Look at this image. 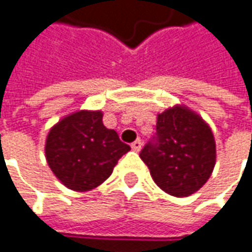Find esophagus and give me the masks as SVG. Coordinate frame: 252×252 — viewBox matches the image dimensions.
Wrapping results in <instances>:
<instances>
[{"instance_id": "1", "label": "esophagus", "mask_w": 252, "mask_h": 252, "mask_svg": "<svg viewBox=\"0 0 252 252\" xmlns=\"http://www.w3.org/2000/svg\"><path fill=\"white\" fill-rule=\"evenodd\" d=\"M141 147H142V141L141 140H135L132 144H131V148H132L134 151H137V153L140 151Z\"/></svg>"}]
</instances>
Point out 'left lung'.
Returning a JSON list of instances; mask_svg holds the SVG:
<instances>
[{"instance_id":"left-lung-1","label":"left lung","mask_w":252,"mask_h":252,"mask_svg":"<svg viewBox=\"0 0 252 252\" xmlns=\"http://www.w3.org/2000/svg\"><path fill=\"white\" fill-rule=\"evenodd\" d=\"M151 177L174 197L197 192L215 165V140L210 126L197 112L175 105L157 117L156 137L141 150Z\"/></svg>"}]
</instances>
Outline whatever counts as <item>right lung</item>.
Here are the masks:
<instances>
[{
    "label": "right lung",
    "instance_id": "obj_1",
    "mask_svg": "<svg viewBox=\"0 0 252 252\" xmlns=\"http://www.w3.org/2000/svg\"><path fill=\"white\" fill-rule=\"evenodd\" d=\"M129 150L102 124L101 111L69 114L52 126L45 141V158L54 175L78 192L102 184Z\"/></svg>",
    "mask_w": 252,
    "mask_h": 252
}]
</instances>
